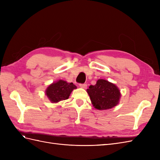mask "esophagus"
<instances>
[{
    "instance_id": "obj_1",
    "label": "esophagus",
    "mask_w": 160,
    "mask_h": 160,
    "mask_svg": "<svg viewBox=\"0 0 160 160\" xmlns=\"http://www.w3.org/2000/svg\"><path fill=\"white\" fill-rule=\"evenodd\" d=\"M79 86H80V88H81L86 89L87 87H88V85H87L86 83H83V84H79Z\"/></svg>"
}]
</instances>
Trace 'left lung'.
Masks as SVG:
<instances>
[{
    "instance_id": "1",
    "label": "left lung",
    "mask_w": 160,
    "mask_h": 160,
    "mask_svg": "<svg viewBox=\"0 0 160 160\" xmlns=\"http://www.w3.org/2000/svg\"><path fill=\"white\" fill-rule=\"evenodd\" d=\"M93 107L99 110L113 108L119 103V89L115 84L105 79H99L95 85L87 89Z\"/></svg>"
}]
</instances>
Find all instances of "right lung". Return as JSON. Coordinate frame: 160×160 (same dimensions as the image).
<instances>
[{"label": "right lung", "mask_w": 160, "mask_h": 160, "mask_svg": "<svg viewBox=\"0 0 160 160\" xmlns=\"http://www.w3.org/2000/svg\"><path fill=\"white\" fill-rule=\"evenodd\" d=\"M77 89L72 83H67L63 80H59L51 84L45 91L46 95L52 103H58L69 98L72 91Z\"/></svg>", "instance_id": "add662e5"}]
</instances>
